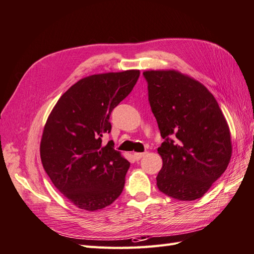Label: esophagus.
<instances>
[{
    "label": "esophagus",
    "mask_w": 254,
    "mask_h": 254,
    "mask_svg": "<svg viewBox=\"0 0 254 254\" xmlns=\"http://www.w3.org/2000/svg\"><path fill=\"white\" fill-rule=\"evenodd\" d=\"M145 155H146V152H134L133 157H134L135 160L138 161V160H140V159L143 158Z\"/></svg>",
    "instance_id": "34e87169"
}]
</instances>
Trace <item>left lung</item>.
Wrapping results in <instances>:
<instances>
[{
  "label": "left lung",
  "mask_w": 254,
  "mask_h": 254,
  "mask_svg": "<svg viewBox=\"0 0 254 254\" xmlns=\"http://www.w3.org/2000/svg\"><path fill=\"white\" fill-rule=\"evenodd\" d=\"M143 75L164 139L158 148L163 161L158 190L182 201L201 198L232 157L231 133L220 106L204 85L174 70Z\"/></svg>",
  "instance_id": "left-lung-1"
}]
</instances>
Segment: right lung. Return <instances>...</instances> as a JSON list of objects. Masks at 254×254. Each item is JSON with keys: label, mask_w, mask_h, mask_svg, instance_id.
Returning a JSON list of instances; mask_svg holds the SVG:
<instances>
[{"label": "right lung", "mask_w": 254, "mask_h": 254, "mask_svg": "<svg viewBox=\"0 0 254 254\" xmlns=\"http://www.w3.org/2000/svg\"><path fill=\"white\" fill-rule=\"evenodd\" d=\"M139 76L138 70L86 76L58 99L46 121L40 154L53 184L86 211L104 209L120 196L129 162L103 144L109 118Z\"/></svg>", "instance_id": "1"}]
</instances>
